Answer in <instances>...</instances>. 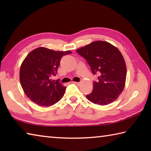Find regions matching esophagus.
I'll return each mask as SVG.
<instances>
[{
  "mask_svg": "<svg viewBox=\"0 0 151 151\" xmlns=\"http://www.w3.org/2000/svg\"><path fill=\"white\" fill-rule=\"evenodd\" d=\"M74 84H75L76 85H79L81 84V83H79V82H74Z\"/></svg>",
  "mask_w": 151,
  "mask_h": 151,
  "instance_id": "34e87169",
  "label": "esophagus"
}]
</instances>
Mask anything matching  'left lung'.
Returning <instances> with one entry per match:
<instances>
[{
    "instance_id": "8db88e82",
    "label": "left lung",
    "mask_w": 151,
    "mask_h": 151,
    "mask_svg": "<svg viewBox=\"0 0 151 151\" xmlns=\"http://www.w3.org/2000/svg\"><path fill=\"white\" fill-rule=\"evenodd\" d=\"M76 52L87 61L93 75H99L93 91L86 96L88 100L99 105L115 101L123 91L127 76L126 64L119 50L108 42L97 40Z\"/></svg>"
}]
</instances>
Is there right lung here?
<instances>
[{
    "label": "right lung",
    "mask_w": 151,
    "mask_h": 151,
    "mask_svg": "<svg viewBox=\"0 0 151 151\" xmlns=\"http://www.w3.org/2000/svg\"><path fill=\"white\" fill-rule=\"evenodd\" d=\"M72 52L55 51L39 47L31 51L22 62L20 69V82L24 93L33 103L49 106L59 101L66 91L59 80H52L57 75L63 56Z\"/></svg>",
    "instance_id": "right-lung-1"
}]
</instances>
